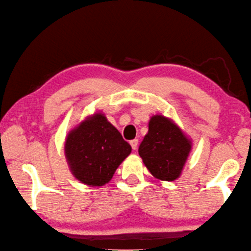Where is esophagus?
<instances>
[{
	"mask_svg": "<svg viewBox=\"0 0 251 251\" xmlns=\"http://www.w3.org/2000/svg\"><path fill=\"white\" fill-rule=\"evenodd\" d=\"M138 139H133V140H131L130 141V145H131V147H132V149L133 150H137V148H138Z\"/></svg>",
	"mask_w": 251,
	"mask_h": 251,
	"instance_id": "34e87169",
	"label": "esophagus"
}]
</instances>
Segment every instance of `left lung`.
Wrapping results in <instances>:
<instances>
[{"mask_svg": "<svg viewBox=\"0 0 251 251\" xmlns=\"http://www.w3.org/2000/svg\"><path fill=\"white\" fill-rule=\"evenodd\" d=\"M190 150V141L174 122L163 116H154L139 147V154L153 176L174 181L181 174Z\"/></svg>", "mask_w": 251, "mask_h": 251, "instance_id": "left-lung-1", "label": "left lung"}]
</instances>
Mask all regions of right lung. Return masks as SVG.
<instances>
[{
    "instance_id": "right-lung-1",
    "label": "right lung",
    "mask_w": 251,
    "mask_h": 251,
    "mask_svg": "<svg viewBox=\"0 0 251 251\" xmlns=\"http://www.w3.org/2000/svg\"><path fill=\"white\" fill-rule=\"evenodd\" d=\"M131 152L121 133L97 113L69 133L65 155L72 174L88 186H103Z\"/></svg>"
}]
</instances>
